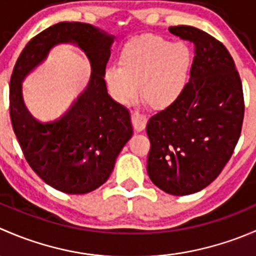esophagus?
<instances>
[{
  "mask_svg": "<svg viewBox=\"0 0 256 256\" xmlns=\"http://www.w3.org/2000/svg\"><path fill=\"white\" fill-rule=\"evenodd\" d=\"M131 120H132V125L134 128H136L138 131H142L144 128H146L147 124V116L142 112H135L131 116Z\"/></svg>",
  "mask_w": 256,
  "mask_h": 256,
  "instance_id": "1",
  "label": "esophagus"
}]
</instances>
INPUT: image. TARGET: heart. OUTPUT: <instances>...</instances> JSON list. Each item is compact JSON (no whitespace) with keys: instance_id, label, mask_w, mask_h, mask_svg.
<instances>
[{"instance_id":"b5f03b06","label":"heart","mask_w":256,"mask_h":256,"mask_svg":"<svg viewBox=\"0 0 256 256\" xmlns=\"http://www.w3.org/2000/svg\"><path fill=\"white\" fill-rule=\"evenodd\" d=\"M190 48L158 36L130 40L121 52L120 66L106 69L105 78L118 102L130 104L141 92L156 108H168L182 96L188 82Z\"/></svg>"}]
</instances>
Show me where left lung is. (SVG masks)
<instances>
[{"mask_svg":"<svg viewBox=\"0 0 256 256\" xmlns=\"http://www.w3.org/2000/svg\"><path fill=\"white\" fill-rule=\"evenodd\" d=\"M170 32L194 44V58L182 96L147 122V174L164 192L186 196L207 187L230 160L242 132L244 95L223 43L190 26Z\"/></svg>","mask_w":256,"mask_h":256,"instance_id":"obj_1","label":"left lung"}]
</instances>
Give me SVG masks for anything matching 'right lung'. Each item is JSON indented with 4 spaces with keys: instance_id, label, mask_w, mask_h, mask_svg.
I'll list each match as a JSON object with an SVG mask.
<instances>
[{
    "instance_id": "1",
    "label": "right lung",
    "mask_w": 256,
    "mask_h": 256,
    "mask_svg": "<svg viewBox=\"0 0 256 256\" xmlns=\"http://www.w3.org/2000/svg\"><path fill=\"white\" fill-rule=\"evenodd\" d=\"M66 42H76L90 58V85L63 116L37 120L25 109L20 82L49 48ZM112 42V36L88 23H56L27 43L12 72L10 116L23 154L47 184L64 193L84 194L106 182L132 135L130 112L110 98L104 79Z\"/></svg>"
}]
</instances>
